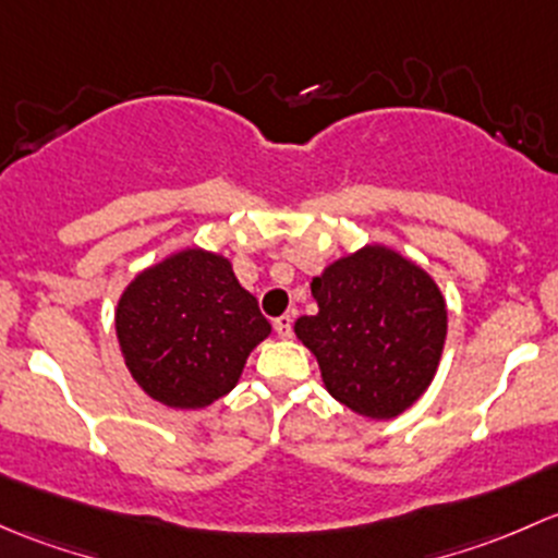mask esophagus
<instances>
[{"mask_svg": "<svg viewBox=\"0 0 558 558\" xmlns=\"http://www.w3.org/2000/svg\"><path fill=\"white\" fill-rule=\"evenodd\" d=\"M274 330H277L279 338H290L292 336V317H290V314H281V317L274 319Z\"/></svg>", "mask_w": 558, "mask_h": 558, "instance_id": "esophagus-1", "label": "esophagus"}]
</instances>
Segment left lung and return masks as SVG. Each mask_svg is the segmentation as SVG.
Returning a JSON list of instances; mask_svg holds the SVG:
<instances>
[{
	"mask_svg": "<svg viewBox=\"0 0 558 558\" xmlns=\"http://www.w3.org/2000/svg\"><path fill=\"white\" fill-rule=\"evenodd\" d=\"M319 312L295 319L327 392L357 416L389 422L438 373L449 308L438 281L387 244H365L312 281Z\"/></svg>",
	"mask_w": 558,
	"mask_h": 558,
	"instance_id": "1",
	"label": "left lung"
}]
</instances>
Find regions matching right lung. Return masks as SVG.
Listing matches in <instances>:
<instances>
[{
	"label": "right lung",
	"instance_id": "obj_1",
	"mask_svg": "<svg viewBox=\"0 0 558 558\" xmlns=\"http://www.w3.org/2000/svg\"><path fill=\"white\" fill-rule=\"evenodd\" d=\"M114 332L125 367L147 398L198 411L236 387L246 357L271 336V325L226 255L182 246L125 284L114 306Z\"/></svg>",
	"mask_w": 558,
	"mask_h": 558
}]
</instances>
